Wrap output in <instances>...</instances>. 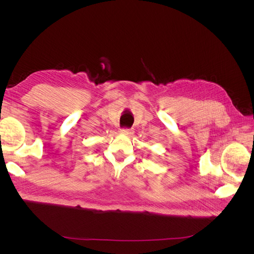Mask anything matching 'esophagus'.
<instances>
[{"instance_id": "34e87169", "label": "esophagus", "mask_w": 254, "mask_h": 254, "mask_svg": "<svg viewBox=\"0 0 254 254\" xmlns=\"http://www.w3.org/2000/svg\"><path fill=\"white\" fill-rule=\"evenodd\" d=\"M121 133L125 134V135H131L133 133V130L132 129H127V128H124L121 130Z\"/></svg>"}]
</instances>
